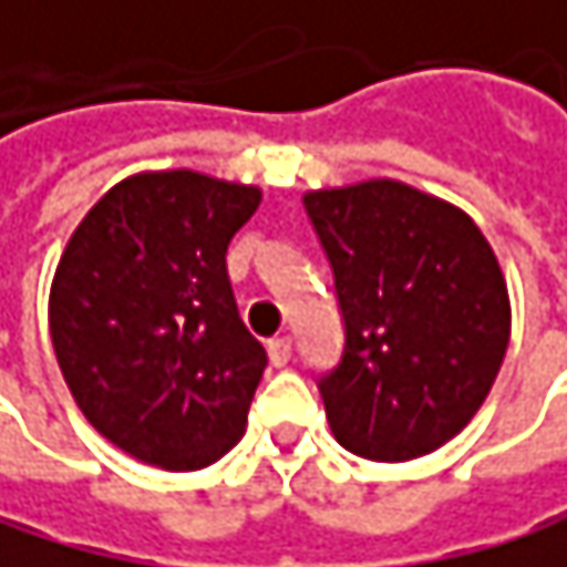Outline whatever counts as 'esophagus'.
<instances>
[{
	"instance_id": "34e87169",
	"label": "esophagus",
	"mask_w": 567,
	"mask_h": 567,
	"mask_svg": "<svg viewBox=\"0 0 567 567\" xmlns=\"http://www.w3.org/2000/svg\"><path fill=\"white\" fill-rule=\"evenodd\" d=\"M268 359H271V365H289V359H292V339L289 336H278V339H271L268 342Z\"/></svg>"
}]
</instances>
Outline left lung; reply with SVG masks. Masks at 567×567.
I'll return each mask as SVG.
<instances>
[{
  "mask_svg": "<svg viewBox=\"0 0 567 567\" xmlns=\"http://www.w3.org/2000/svg\"><path fill=\"white\" fill-rule=\"evenodd\" d=\"M336 271L346 352L319 382L352 455L409 462L455 439L512 339L502 265L458 205L399 178L306 192Z\"/></svg>",
  "mask_w": 567,
  "mask_h": 567,
  "instance_id": "1",
  "label": "left lung"
}]
</instances>
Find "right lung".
Returning a JSON list of instances; mask_svg holds the SVG:
<instances>
[{
    "mask_svg": "<svg viewBox=\"0 0 567 567\" xmlns=\"http://www.w3.org/2000/svg\"><path fill=\"white\" fill-rule=\"evenodd\" d=\"M258 185L192 168L135 172L75 225L49 292V336L89 425L125 455L198 472L248 422L265 372L225 251Z\"/></svg>",
    "mask_w": 567,
    "mask_h": 567,
    "instance_id": "add662e5",
    "label": "right lung"
}]
</instances>
